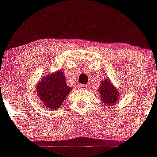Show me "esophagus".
<instances>
[{
    "mask_svg": "<svg viewBox=\"0 0 157 157\" xmlns=\"http://www.w3.org/2000/svg\"><path fill=\"white\" fill-rule=\"evenodd\" d=\"M88 86L86 84H79V88L80 89H87Z\"/></svg>",
    "mask_w": 157,
    "mask_h": 157,
    "instance_id": "34e87169",
    "label": "esophagus"
}]
</instances>
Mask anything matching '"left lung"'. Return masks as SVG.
Returning a JSON list of instances; mask_svg holds the SVG:
<instances>
[{
    "mask_svg": "<svg viewBox=\"0 0 157 157\" xmlns=\"http://www.w3.org/2000/svg\"><path fill=\"white\" fill-rule=\"evenodd\" d=\"M99 96L107 106L113 105L119 99L120 94L109 80H103L99 89Z\"/></svg>",
    "mask_w": 157,
    "mask_h": 157,
    "instance_id": "left-lung-1",
    "label": "left lung"
}]
</instances>
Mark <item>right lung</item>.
I'll return each instance as SVG.
<instances>
[{"label": "right lung", "instance_id": "obj_1", "mask_svg": "<svg viewBox=\"0 0 157 157\" xmlns=\"http://www.w3.org/2000/svg\"><path fill=\"white\" fill-rule=\"evenodd\" d=\"M72 89L66 85L63 71L44 77L36 85L37 95L46 108L58 109Z\"/></svg>", "mask_w": 157, "mask_h": 157}]
</instances>
